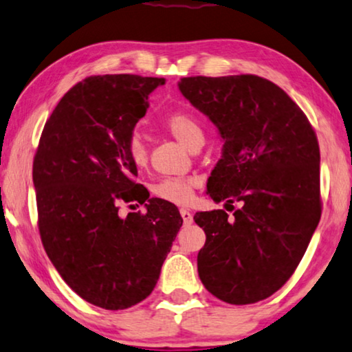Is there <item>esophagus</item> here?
<instances>
[{"mask_svg":"<svg viewBox=\"0 0 352 352\" xmlns=\"http://www.w3.org/2000/svg\"><path fill=\"white\" fill-rule=\"evenodd\" d=\"M181 217H182V221H184L186 226H188V223H192V222H193L192 212L188 211V210H184V208H182V210H181Z\"/></svg>","mask_w":352,"mask_h":352,"instance_id":"obj_1","label":"esophagus"}]
</instances>
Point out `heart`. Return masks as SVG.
<instances>
[{
    "label": "heart",
    "instance_id": "b5f03b06",
    "mask_svg": "<svg viewBox=\"0 0 352 352\" xmlns=\"http://www.w3.org/2000/svg\"><path fill=\"white\" fill-rule=\"evenodd\" d=\"M162 125L173 138L179 141L181 144H184L190 151L201 147L203 141H205L200 122L197 120V117L186 113V111H176V113L166 116ZM126 154H129V159L133 162L135 166L144 168L147 165V159H149L147 146L138 133H133L126 141ZM195 187L197 181L192 179V177H165V179H160L152 187V193L166 203L187 205L192 200Z\"/></svg>",
    "mask_w": 352,
    "mask_h": 352
}]
</instances>
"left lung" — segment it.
I'll use <instances>...</instances> for the list:
<instances>
[{"mask_svg": "<svg viewBox=\"0 0 352 352\" xmlns=\"http://www.w3.org/2000/svg\"><path fill=\"white\" fill-rule=\"evenodd\" d=\"M177 85L223 140L208 193L232 210L242 203L233 216L223 210L193 216L206 233L198 274L222 302H261L292 276L319 223L318 138L298 104L268 79L192 76Z\"/></svg>", "mask_w": 352, "mask_h": 352, "instance_id": "1", "label": "left lung"}]
</instances>
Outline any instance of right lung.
<instances>
[{
    "mask_svg": "<svg viewBox=\"0 0 352 352\" xmlns=\"http://www.w3.org/2000/svg\"><path fill=\"white\" fill-rule=\"evenodd\" d=\"M164 84L135 74L85 78L60 100L34 154L45 252L79 297L104 309L130 308L154 290L182 226L173 203L149 198L136 184L138 170L126 154L149 94ZM122 202H145L146 212L120 218Z\"/></svg>",
    "mask_w": 352,
    "mask_h": 352,
    "instance_id": "obj_1",
    "label": "right lung"
}]
</instances>
